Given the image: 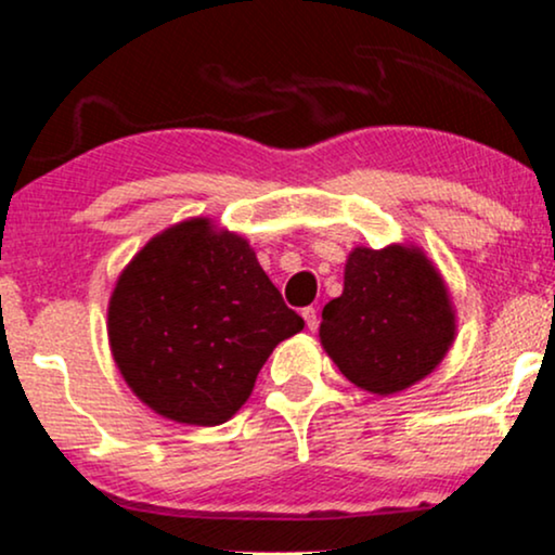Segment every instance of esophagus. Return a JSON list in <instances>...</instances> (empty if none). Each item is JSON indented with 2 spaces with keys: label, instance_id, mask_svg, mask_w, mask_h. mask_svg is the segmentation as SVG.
Returning a JSON list of instances; mask_svg holds the SVG:
<instances>
[{
  "label": "esophagus",
  "instance_id": "34e87169",
  "mask_svg": "<svg viewBox=\"0 0 555 555\" xmlns=\"http://www.w3.org/2000/svg\"><path fill=\"white\" fill-rule=\"evenodd\" d=\"M304 319H306V326H309L311 332H317L319 317H317V309H313V306H309V309H304Z\"/></svg>",
  "mask_w": 555,
  "mask_h": 555
}]
</instances>
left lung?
Returning a JSON list of instances; mask_svg holds the SVG:
<instances>
[{
	"instance_id": "obj_1",
	"label": "left lung",
	"mask_w": 555,
	"mask_h": 555,
	"mask_svg": "<svg viewBox=\"0 0 555 555\" xmlns=\"http://www.w3.org/2000/svg\"><path fill=\"white\" fill-rule=\"evenodd\" d=\"M455 334L442 272L416 244L354 246L341 296L324 306L319 326L341 375L375 396L401 393L435 373Z\"/></svg>"
}]
</instances>
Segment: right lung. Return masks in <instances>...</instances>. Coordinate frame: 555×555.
<instances>
[{
  "mask_svg": "<svg viewBox=\"0 0 555 555\" xmlns=\"http://www.w3.org/2000/svg\"><path fill=\"white\" fill-rule=\"evenodd\" d=\"M300 330L251 244L205 216L149 238L107 304L122 380L154 414L190 427L229 422L272 350Z\"/></svg>",
  "mask_w": 555,
  "mask_h": 555,
  "instance_id": "obj_1",
  "label": "right lung"
}]
</instances>
